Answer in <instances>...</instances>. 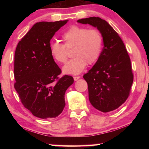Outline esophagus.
Instances as JSON below:
<instances>
[{
  "label": "esophagus",
  "instance_id": "34e87169",
  "mask_svg": "<svg viewBox=\"0 0 149 149\" xmlns=\"http://www.w3.org/2000/svg\"><path fill=\"white\" fill-rule=\"evenodd\" d=\"M80 78V76H75V77H74V79L75 80V81H77V80H78Z\"/></svg>",
  "mask_w": 149,
  "mask_h": 149
}]
</instances>
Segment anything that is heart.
<instances>
[{
	"instance_id": "heart-1",
	"label": "heart",
	"mask_w": 149,
	"mask_h": 149,
	"mask_svg": "<svg viewBox=\"0 0 149 149\" xmlns=\"http://www.w3.org/2000/svg\"><path fill=\"white\" fill-rule=\"evenodd\" d=\"M64 45L59 42H52L49 45L50 53L60 63H65L68 59L67 49L74 48L72 56L74 58L63 68L65 74L77 75L86 67L99 60L103 47V37L99 30L86 27L73 26L62 35Z\"/></svg>"
}]
</instances>
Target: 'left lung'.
<instances>
[{
    "mask_svg": "<svg viewBox=\"0 0 149 149\" xmlns=\"http://www.w3.org/2000/svg\"><path fill=\"white\" fill-rule=\"evenodd\" d=\"M77 22L97 27L103 37L104 47L99 60L84 75L89 101L102 112L114 110L127 100L133 84L129 54L118 33L104 19L90 17Z\"/></svg>",
    "mask_w": 149,
    "mask_h": 149,
    "instance_id": "8db88e82",
    "label": "left lung"
}]
</instances>
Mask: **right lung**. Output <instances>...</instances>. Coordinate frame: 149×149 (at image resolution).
Here are the masks:
<instances>
[{"label":"right lung","mask_w":149,"mask_h":149,"mask_svg":"<svg viewBox=\"0 0 149 149\" xmlns=\"http://www.w3.org/2000/svg\"><path fill=\"white\" fill-rule=\"evenodd\" d=\"M64 21L37 22L17 44L14 55V88L25 108L41 119L54 118L65 107V91L74 78L58 75L61 70L50 53L49 45Z\"/></svg>","instance_id":"add662e5"}]
</instances>
